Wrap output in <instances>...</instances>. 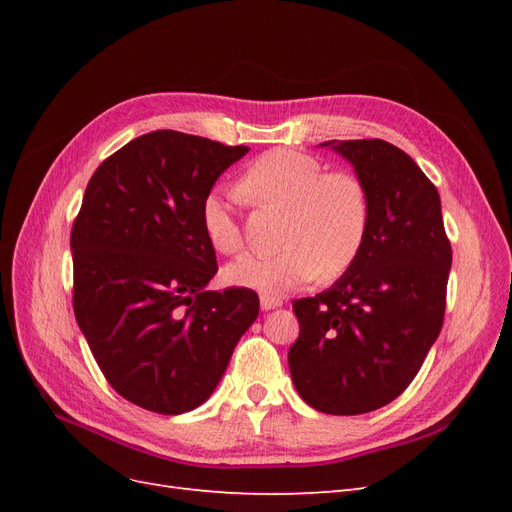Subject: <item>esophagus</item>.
I'll return each instance as SVG.
<instances>
[{
  "label": "esophagus",
  "mask_w": 512,
  "mask_h": 512,
  "mask_svg": "<svg viewBox=\"0 0 512 512\" xmlns=\"http://www.w3.org/2000/svg\"><path fill=\"white\" fill-rule=\"evenodd\" d=\"M282 307V301L275 299V297H267V294H262L260 297V309L262 312H271V309Z\"/></svg>",
  "instance_id": "obj_1"
}]
</instances>
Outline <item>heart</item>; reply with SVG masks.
Returning a JSON list of instances; mask_svg holds the SVG:
<instances>
[{
    "instance_id": "b5f03b06",
    "label": "heart",
    "mask_w": 512,
    "mask_h": 512,
    "mask_svg": "<svg viewBox=\"0 0 512 512\" xmlns=\"http://www.w3.org/2000/svg\"><path fill=\"white\" fill-rule=\"evenodd\" d=\"M239 192L254 205L286 209L280 245L271 256H243L224 269V282L262 294H284L314 277L335 280L359 260L369 230V196L359 177L322 173L307 153L271 149L243 170ZM200 226L215 252L237 254L241 228L220 192L200 205Z\"/></svg>"
}]
</instances>
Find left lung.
Here are the masks:
<instances>
[{"label":"left lung","instance_id":"1","mask_svg":"<svg viewBox=\"0 0 512 512\" xmlns=\"http://www.w3.org/2000/svg\"><path fill=\"white\" fill-rule=\"evenodd\" d=\"M361 179L369 230L359 260L316 297L292 303L299 339L288 350L294 389L324 414H365L408 389L436 342L453 252L440 194L399 147L327 141Z\"/></svg>","mask_w":512,"mask_h":512}]
</instances>
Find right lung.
<instances>
[{
	"instance_id": "right-lung-1",
	"label": "right lung",
	"mask_w": 512,
	"mask_h": 512,
	"mask_svg": "<svg viewBox=\"0 0 512 512\" xmlns=\"http://www.w3.org/2000/svg\"><path fill=\"white\" fill-rule=\"evenodd\" d=\"M250 147L156 130L89 179L72 226L74 316L108 384L158 414L198 408L258 316L250 288L207 290L218 273L200 205Z\"/></svg>"
}]
</instances>
